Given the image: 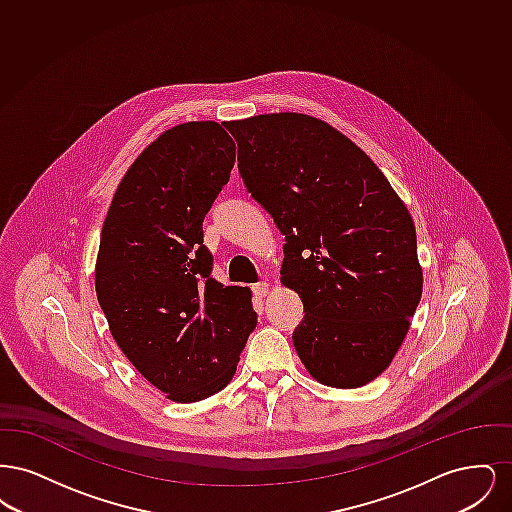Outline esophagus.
I'll list each match as a JSON object with an SVG mask.
<instances>
[{
    "mask_svg": "<svg viewBox=\"0 0 512 512\" xmlns=\"http://www.w3.org/2000/svg\"><path fill=\"white\" fill-rule=\"evenodd\" d=\"M251 290H253V295H257V297H265L268 293V284L267 282H257Z\"/></svg>",
    "mask_w": 512,
    "mask_h": 512,
    "instance_id": "obj_1",
    "label": "esophagus"
}]
</instances>
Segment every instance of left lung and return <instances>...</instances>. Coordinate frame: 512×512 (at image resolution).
<instances>
[{
	"label": "left lung",
	"mask_w": 512,
	"mask_h": 512,
	"mask_svg": "<svg viewBox=\"0 0 512 512\" xmlns=\"http://www.w3.org/2000/svg\"><path fill=\"white\" fill-rule=\"evenodd\" d=\"M228 130L247 192L286 240L280 274L303 301L292 336L301 363L326 386H365L390 366L422 295L407 207L326 122L272 113Z\"/></svg>",
	"instance_id": "left-lung-1"
}]
</instances>
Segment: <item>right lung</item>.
I'll return each instance as SVG.
<instances>
[{"instance_id": "right-lung-1", "label": "right lung", "mask_w": 512, "mask_h": 512, "mask_svg": "<svg viewBox=\"0 0 512 512\" xmlns=\"http://www.w3.org/2000/svg\"><path fill=\"white\" fill-rule=\"evenodd\" d=\"M234 161L219 122L174 126L124 174L101 228L96 293L109 330L178 403L222 390L257 326L251 292L219 284L203 244V219Z\"/></svg>"}]
</instances>
